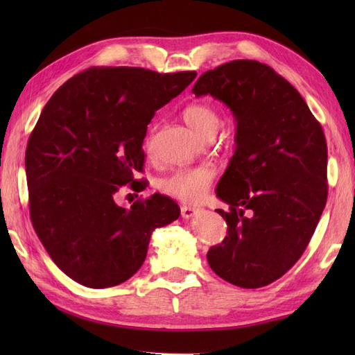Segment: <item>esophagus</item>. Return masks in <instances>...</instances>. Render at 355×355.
Returning a JSON list of instances; mask_svg holds the SVG:
<instances>
[{
	"instance_id": "esophagus-1",
	"label": "esophagus",
	"mask_w": 355,
	"mask_h": 355,
	"mask_svg": "<svg viewBox=\"0 0 355 355\" xmlns=\"http://www.w3.org/2000/svg\"><path fill=\"white\" fill-rule=\"evenodd\" d=\"M195 212H197V209L192 206H182V216L184 218V220H189V218H192L195 215Z\"/></svg>"
}]
</instances>
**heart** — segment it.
Returning <instances> with one entry per match:
<instances>
[{
    "label": "heart",
    "mask_w": 355,
    "mask_h": 355,
    "mask_svg": "<svg viewBox=\"0 0 355 355\" xmlns=\"http://www.w3.org/2000/svg\"><path fill=\"white\" fill-rule=\"evenodd\" d=\"M183 117L186 123L205 139H212L218 126H220V116H218V112L212 105L207 103L187 105L183 111ZM153 134L154 131H150L145 139L146 150H150ZM215 175V168L209 164L178 168L158 180V189L173 198L183 201H198L207 192Z\"/></svg>",
    "instance_id": "1"
}]
</instances>
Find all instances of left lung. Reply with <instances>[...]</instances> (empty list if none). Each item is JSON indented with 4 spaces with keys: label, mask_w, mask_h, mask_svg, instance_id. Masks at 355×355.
<instances>
[{
    "label": "left lung",
    "mask_w": 355,
    "mask_h": 355,
    "mask_svg": "<svg viewBox=\"0 0 355 355\" xmlns=\"http://www.w3.org/2000/svg\"><path fill=\"white\" fill-rule=\"evenodd\" d=\"M192 93L224 102L236 120L235 154L216 186L230 206L216 209L227 236L209 248V266L241 288L266 286L299 261L325 209V135L297 89L258 61L202 73Z\"/></svg>",
    "instance_id": "8db88e82"
}]
</instances>
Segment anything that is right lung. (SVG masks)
I'll return each mask as SVG.
<instances>
[{"label": "right lung", "mask_w": 355, "mask_h": 355, "mask_svg": "<svg viewBox=\"0 0 355 355\" xmlns=\"http://www.w3.org/2000/svg\"><path fill=\"white\" fill-rule=\"evenodd\" d=\"M197 71L157 73L139 67H92L45 105L28 137L26 175L30 220L53 262L89 288L128 281L145 262L149 239L175 221L180 207L160 193L131 209L114 202L135 189L143 139L155 111Z\"/></svg>", "instance_id": "add662e5"}]
</instances>
